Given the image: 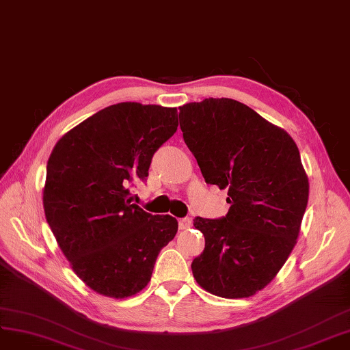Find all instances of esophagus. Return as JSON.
<instances>
[{"mask_svg":"<svg viewBox=\"0 0 350 350\" xmlns=\"http://www.w3.org/2000/svg\"><path fill=\"white\" fill-rule=\"evenodd\" d=\"M189 227H191V218L185 217V218L178 219V228L180 230H187Z\"/></svg>","mask_w":350,"mask_h":350,"instance_id":"esophagus-1","label":"esophagus"}]
</instances>
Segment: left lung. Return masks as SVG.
Masks as SVG:
<instances>
[{"label":"left lung","mask_w":350,"mask_h":350,"mask_svg":"<svg viewBox=\"0 0 350 350\" xmlns=\"http://www.w3.org/2000/svg\"><path fill=\"white\" fill-rule=\"evenodd\" d=\"M180 109V129L208 185L228 190V213L196 217L205 249L191 262L198 284L222 298L263 289L297 243L308 178L289 135L232 98Z\"/></svg>","instance_id":"1"}]
</instances>
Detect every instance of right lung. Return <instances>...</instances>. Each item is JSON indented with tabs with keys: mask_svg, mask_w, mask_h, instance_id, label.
Segmentation results:
<instances>
[{
	"mask_svg": "<svg viewBox=\"0 0 350 350\" xmlns=\"http://www.w3.org/2000/svg\"><path fill=\"white\" fill-rule=\"evenodd\" d=\"M177 126L176 107L125 101L65 133L49 157L44 215L75 275L101 295L138 294L174 239L177 219L145 212L129 187Z\"/></svg>",
	"mask_w": 350,
	"mask_h": 350,
	"instance_id": "obj_1",
	"label": "right lung"
}]
</instances>
